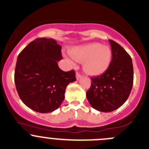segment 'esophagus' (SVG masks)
<instances>
[{"label":"esophagus","instance_id":"34e87169","mask_svg":"<svg viewBox=\"0 0 149 149\" xmlns=\"http://www.w3.org/2000/svg\"><path fill=\"white\" fill-rule=\"evenodd\" d=\"M81 77H82L81 74H80L79 73V72H77V73H76V78H77V80H80V79L81 78Z\"/></svg>","mask_w":149,"mask_h":149}]
</instances>
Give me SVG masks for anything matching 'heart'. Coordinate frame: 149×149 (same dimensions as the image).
<instances>
[{"instance_id": "1", "label": "heart", "mask_w": 149, "mask_h": 149, "mask_svg": "<svg viewBox=\"0 0 149 149\" xmlns=\"http://www.w3.org/2000/svg\"><path fill=\"white\" fill-rule=\"evenodd\" d=\"M68 59L74 63V59L83 61V69L91 75H99L107 71L112 61V50L107 45L91 43L71 49Z\"/></svg>"}]
</instances>
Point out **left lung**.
<instances>
[{
  "label": "left lung",
  "mask_w": 149,
  "mask_h": 149,
  "mask_svg": "<svg viewBox=\"0 0 149 149\" xmlns=\"http://www.w3.org/2000/svg\"><path fill=\"white\" fill-rule=\"evenodd\" d=\"M112 49L110 66L102 75L91 77L86 97L95 110L112 112L128 99L133 86V65L127 51L118 43L109 39Z\"/></svg>",
  "instance_id": "1"
}]
</instances>
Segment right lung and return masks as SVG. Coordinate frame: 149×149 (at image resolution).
Segmentation results:
<instances>
[{"label":"right lung","instance_id":"1","mask_svg":"<svg viewBox=\"0 0 149 149\" xmlns=\"http://www.w3.org/2000/svg\"><path fill=\"white\" fill-rule=\"evenodd\" d=\"M61 46L52 39L38 38L19 54L15 72L17 91L22 102L38 113L58 108L66 86L75 81V72H63L58 65Z\"/></svg>","mask_w":149,"mask_h":149}]
</instances>
